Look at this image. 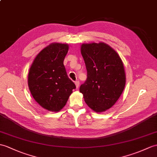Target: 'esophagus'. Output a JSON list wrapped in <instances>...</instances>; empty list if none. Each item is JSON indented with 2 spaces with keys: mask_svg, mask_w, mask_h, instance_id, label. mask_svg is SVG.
<instances>
[{
  "mask_svg": "<svg viewBox=\"0 0 157 157\" xmlns=\"http://www.w3.org/2000/svg\"><path fill=\"white\" fill-rule=\"evenodd\" d=\"M75 86H76V88H78L79 86V81H75Z\"/></svg>",
  "mask_w": 157,
  "mask_h": 157,
  "instance_id": "1",
  "label": "esophagus"
}]
</instances>
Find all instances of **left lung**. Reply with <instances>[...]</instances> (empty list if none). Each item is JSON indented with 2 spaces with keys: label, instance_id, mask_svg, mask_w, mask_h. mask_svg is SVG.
<instances>
[{
  "label": "left lung",
  "instance_id": "8db88e82",
  "mask_svg": "<svg viewBox=\"0 0 157 157\" xmlns=\"http://www.w3.org/2000/svg\"><path fill=\"white\" fill-rule=\"evenodd\" d=\"M81 53L87 79L79 92L88 106L96 112L110 108L124 89L126 74L121 58L105 43H83Z\"/></svg>",
  "mask_w": 157,
  "mask_h": 157
}]
</instances>
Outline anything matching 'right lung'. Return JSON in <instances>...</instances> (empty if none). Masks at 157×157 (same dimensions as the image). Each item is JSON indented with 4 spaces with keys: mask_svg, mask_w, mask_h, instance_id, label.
Listing matches in <instances>:
<instances>
[{
    "mask_svg": "<svg viewBox=\"0 0 157 157\" xmlns=\"http://www.w3.org/2000/svg\"><path fill=\"white\" fill-rule=\"evenodd\" d=\"M67 44L53 43L39 53L28 75V86L35 100L43 108L59 112L75 88L68 78L63 61Z\"/></svg>",
    "mask_w": 157,
    "mask_h": 157,
    "instance_id": "1",
    "label": "right lung"
}]
</instances>
